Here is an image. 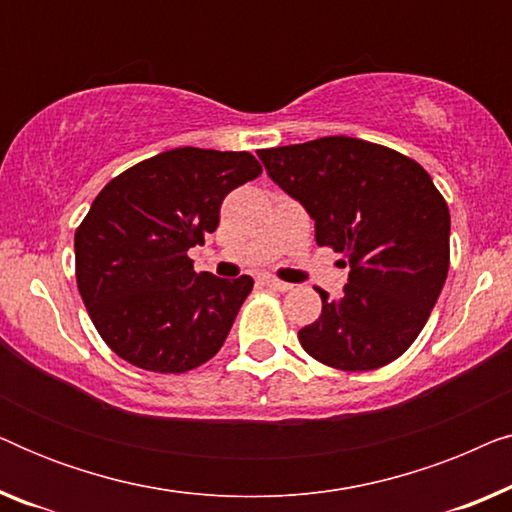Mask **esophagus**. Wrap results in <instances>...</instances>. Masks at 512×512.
<instances>
[{
  "label": "esophagus",
  "instance_id": "34e87169",
  "mask_svg": "<svg viewBox=\"0 0 512 512\" xmlns=\"http://www.w3.org/2000/svg\"><path fill=\"white\" fill-rule=\"evenodd\" d=\"M263 284L272 291H289L291 289V284H286V282H282V279H275V277H265Z\"/></svg>",
  "mask_w": 512,
  "mask_h": 512
}]
</instances>
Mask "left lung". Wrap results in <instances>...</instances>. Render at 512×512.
<instances>
[{
  "mask_svg": "<svg viewBox=\"0 0 512 512\" xmlns=\"http://www.w3.org/2000/svg\"><path fill=\"white\" fill-rule=\"evenodd\" d=\"M258 158L312 216L319 247L349 263L340 298L319 289L321 317L300 328V345L338 370L396 361L422 333L450 268V209L429 172L345 135L261 149Z\"/></svg>",
  "mask_w": 512,
  "mask_h": 512,
  "instance_id": "1",
  "label": "left lung"
}]
</instances>
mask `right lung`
<instances>
[{
	"label": "right lung",
	"instance_id": "obj_1",
	"mask_svg": "<svg viewBox=\"0 0 512 512\" xmlns=\"http://www.w3.org/2000/svg\"><path fill=\"white\" fill-rule=\"evenodd\" d=\"M263 172L247 151L181 146L109 181L76 228V286L102 340L132 366L186 373L219 352L254 279L195 272L188 249L221 202Z\"/></svg>",
	"mask_w": 512,
	"mask_h": 512
}]
</instances>
